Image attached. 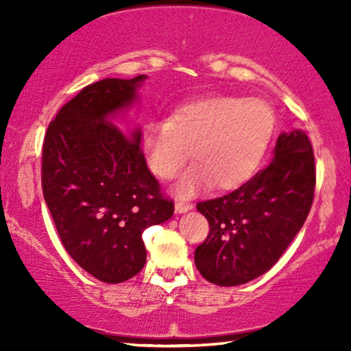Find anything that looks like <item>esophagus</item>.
Wrapping results in <instances>:
<instances>
[{
    "label": "esophagus",
    "instance_id": "1",
    "mask_svg": "<svg viewBox=\"0 0 351 351\" xmlns=\"http://www.w3.org/2000/svg\"><path fill=\"white\" fill-rule=\"evenodd\" d=\"M190 209H193L191 203H185V201H177L176 203V213H186Z\"/></svg>",
    "mask_w": 351,
    "mask_h": 351
}]
</instances>
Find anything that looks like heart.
<instances>
[{
	"label": "heart",
	"mask_w": 351,
	"mask_h": 351,
	"mask_svg": "<svg viewBox=\"0 0 351 351\" xmlns=\"http://www.w3.org/2000/svg\"><path fill=\"white\" fill-rule=\"evenodd\" d=\"M275 124V112L265 100L217 95L148 124L142 150L150 171L165 180L179 174L191 152L195 166L177 184L180 196L193 195L209 182L217 190H232L261 166Z\"/></svg>",
	"instance_id": "obj_1"
}]
</instances>
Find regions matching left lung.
<instances>
[{
    "mask_svg": "<svg viewBox=\"0 0 351 351\" xmlns=\"http://www.w3.org/2000/svg\"><path fill=\"white\" fill-rule=\"evenodd\" d=\"M315 155L305 132L281 134L275 158L239 189L196 209L209 234L195 251V265L217 286H238L278 262L313 204Z\"/></svg>",
    "mask_w": 351,
    "mask_h": 351,
    "instance_id": "obj_1",
    "label": "left lung"
}]
</instances>
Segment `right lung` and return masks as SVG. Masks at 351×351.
<instances>
[{"instance_id":"add662e5","label":"right lung","mask_w":351,"mask_h":351,"mask_svg":"<svg viewBox=\"0 0 351 351\" xmlns=\"http://www.w3.org/2000/svg\"><path fill=\"white\" fill-rule=\"evenodd\" d=\"M143 80L86 86L59 110L43 142V195L60 241L83 270L110 285L142 270L143 230L174 214V201L148 169L141 131L129 136L110 121Z\"/></svg>"}]
</instances>
